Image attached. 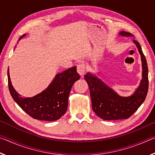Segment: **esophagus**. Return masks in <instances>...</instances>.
<instances>
[{"label":"esophagus","mask_w":155,"mask_h":155,"mask_svg":"<svg viewBox=\"0 0 155 155\" xmlns=\"http://www.w3.org/2000/svg\"><path fill=\"white\" fill-rule=\"evenodd\" d=\"M77 72L78 73V74L81 77H83V76L85 74V65L84 64H78L77 65Z\"/></svg>","instance_id":"esophagus-1"}]
</instances>
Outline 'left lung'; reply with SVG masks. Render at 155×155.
Listing matches in <instances>:
<instances>
[{
	"instance_id": "8db88e82",
	"label": "left lung",
	"mask_w": 155,
	"mask_h": 155,
	"mask_svg": "<svg viewBox=\"0 0 155 155\" xmlns=\"http://www.w3.org/2000/svg\"><path fill=\"white\" fill-rule=\"evenodd\" d=\"M120 35L129 37L132 34L121 31ZM141 54L142 63V79L133 95L119 96L103 81L90 72L84 76L90 89L91 106L94 111L101 119L117 120L128 119L137 111L145 101L148 90V69L146 57L137 41L133 40Z\"/></svg>"
}]
</instances>
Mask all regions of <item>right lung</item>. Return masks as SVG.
<instances>
[{"mask_svg":"<svg viewBox=\"0 0 155 155\" xmlns=\"http://www.w3.org/2000/svg\"><path fill=\"white\" fill-rule=\"evenodd\" d=\"M25 35V34L22 35L18 41ZM7 77L10 94L15 103L33 118L44 121H54L65 114L70 90L75 81L80 78V75L77 72V67L68 68L57 74L42 92L31 98H25L21 97L12 86L9 68Z\"/></svg>","mask_w":155,"mask_h":155,"instance_id":"right-lung-1","label":"right lung"}]
</instances>
